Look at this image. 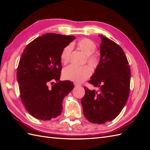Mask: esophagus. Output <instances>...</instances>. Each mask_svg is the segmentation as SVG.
Listing matches in <instances>:
<instances>
[{"mask_svg":"<svg viewBox=\"0 0 150 150\" xmlns=\"http://www.w3.org/2000/svg\"><path fill=\"white\" fill-rule=\"evenodd\" d=\"M74 86H76V87H80V86H81V84H79V83H74Z\"/></svg>","mask_w":150,"mask_h":150,"instance_id":"34e87169","label":"esophagus"}]
</instances>
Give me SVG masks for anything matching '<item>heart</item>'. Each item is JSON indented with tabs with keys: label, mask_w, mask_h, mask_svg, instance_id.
I'll use <instances>...</instances> for the list:
<instances>
[{
	"label": "heart",
	"mask_w": 150,
	"mask_h": 150,
	"mask_svg": "<svg viewBox=\"0 0 150 150\" xmlns=\"http://www.w3.org/2000/svg\"><path fill=\"white\" fill-rule=\"evenodd\" d=\"M77 46L81 51L87 56V61L89 64L94 67L98 64V59L95 55H92L96 49V45L93 40L89 39H83L79 40L77 43ZM72 52L71 46H66L61 54V61L64 64L69 62ZM91 69L88 66L77 67L70 65L64 68L62 70V77L66 80H69L75 83H82L89 78L91 75Z\"/></svg>",
	"instance_id": "b5f03b06"
}]
</instances>
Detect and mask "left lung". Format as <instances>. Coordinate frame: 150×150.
<instances>
[{"label":"left lung","instance_id":"8db88e82","mask_svg":"<svg viewBox=\"0 0 150 150\" xmlns=\"http://www.w3.org/2000/svg\"><path fill=\"white\" fill-rule=\"evenodd\" d=\"M100 59L89 83L99 91L84 87L81 99L83 114L93 123L104 124L116 117L129 96L131 71L122 48L111 39L99 35Z\"/></svg>","mask_w":150,"mask_h":150}]
</instances>
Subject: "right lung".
<instances>
[{
  "label": "right lung",
  "mask_w": 150,
  "mask_h": 150,
  "mask_svg": "<svg viewBox=\"0 0 150 150\" xmlns=\"http://www.w3.org/2000/svg\"><path fill=\"white\" fill-rule=\"evenodd\" d=\"M74 39L47 33L30 42L22 54L17 71L20 96L26 110L36 119L47 121L59 116L63 99L74 88L71 81L59 79L61 54ZM51 82L53 85L49 87Z\"/></svg>",
  "instance_id": "obj_1"
}]
</instances>
